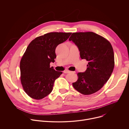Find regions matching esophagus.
<instances>
[{
    "label": "esophagus",
    "instance_id": "esophagus-1",
    "mask_svg": "<svg viewBox=\"0 0 129 129\" xmlns=\"http://www.w3.org/2000/svg\"><path fill=\"white\" fill-rule=\"evenodd\" d=\"M63 73H65V74H67V73H75L76 72L75 71L72 72V71H70L69 70H66V71H63Z\"/></svg>",
    "mask_w": 129,
    "mask_h": 129
}]
</instances>
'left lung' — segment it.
Wrapping results in <instances>:
<instances>
[{
  "mask_svg": "<svg viewBox=\"0 0 129 129\" xmlns=\"http://www.w3.org/2000/svg\"><path fill=\"white\" fill-rule=\"evenodd\" d=\"M78 47L80 57L88 61L87 69L77 74L73 83L80 93L89 95L99 90L110 77L114 67V56L110 43L93 32L73 33L69 38Z\"/></svg>",
  "mask_w": 129,
  "mask_h": 129,
  "instance_id": "obj_1",
  "label": "left lung"
}]
</instances>
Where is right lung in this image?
<instances>
[{
    "label": "right lung",
    "mask_w": 129,
    "mask_h": 129,
    "mask_svg": "<svg viewBox=\"0 0 129 129\" xmlns=\"http://www.w3.org/2000/svg\"><path fill=\"white\" fill-rule=\"evenodd\" d=\"M71 33H50L36 38L28 46L20 61V79L30 98L41 100L52 91L55 80L62 73L50 67L56 58L55 49Z\"/></svg>",
    "instance_id": "right-lung-1"
}]
</instances>
